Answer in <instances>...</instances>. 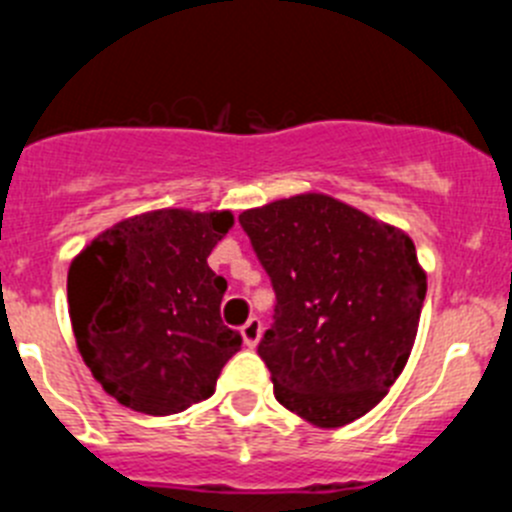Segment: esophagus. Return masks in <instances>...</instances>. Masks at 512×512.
<instances>
[{
  "label": "esophagus",
  "instance_id": "obj_1",
  "mask_svg": "<svg viewBox=\"0 0 512 512\" xmlns=\"http://www.w3.org/2000/svg\"><path fill=\"white\" fill-rule=\"evenodd\" d=\"M261 328H264V325H261L259 318H248V323L241 328L243 343H246V346H251V348L256 346V343H259V338H261Z\"/></svg>",
  "mask_w": 512,
  "mask_h": 512
}]
</instances>
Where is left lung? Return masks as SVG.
<instances>
[{"instance_id": "obj_1", "label": "left lung", "mask_w": 512, "mask_h": 512, "mask_svg": "<svg viewBox=\"0 0 512 512\" xmlns=\"http://www.w3.org/2000/svg\"><path fill=\"white\" fill-rule=\"evenodd\" d=\"M277 295L259 343L274 395L318 428L361 418L408 364L425 300L408 233L328 194L238 217Z\"/></svg>"}]
</instances>
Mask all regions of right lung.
<instances>
[{"label":"right lung","instance_id":"right-lung-1","mask_svg":"<svg viewBox=\"0 0 512 512\" xmlns=\"http://www.w3.org/2000/svg\"><path fill=\"white\" fill-rule=\"evenodd\" d=\"M223 212L156 210L97 235L71 261L76 346L107 395L146 415L207 400L241 333L220 318L228 282L207 266Z\"/></svg>","mask_w":512,"mask_h":512}]
</instances>
